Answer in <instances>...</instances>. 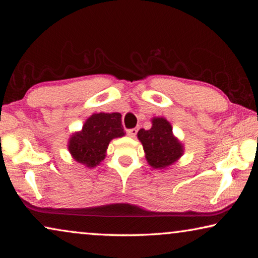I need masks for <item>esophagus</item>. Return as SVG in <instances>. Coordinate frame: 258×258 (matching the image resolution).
<instances>
[{
  "label": "esophagus",
  "instance_id": "1",
  "mask_svg": "<svg viewBox=\"0 0 258 258\" xmlns=\"http://www.w3.org/2000/svg\"><path fill=\"white\" fill-rule=\"evenodd\" d=\"M138 133V128H132L127 131V135L130 138H135V135Z\"/></svg>",
  "mask_w": 258,
  "mask_h": 258
}]
</instances>
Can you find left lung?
I'll use <instances>...</instances> for the list:
<instances>
[{"instance_id":"1","label":"left lung","mask_w":258,"mask_h":258,"mask_svg":"<svg viewBox=\"0 0 258 258\" xmlns=\"http://www.w3.org/2000/svg\"><path fill=\"white\" fill-rule=\"evenodd\" d=\"M150 130H140L138 139L142 143L146 159L152 168L166 169L181 158L184 146L173 133L165 117H152Z\"/></svg>"}]
</instances>
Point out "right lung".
Listing matches in <instances>:
<instances>
[{
    "mask_svg": "<svg viewBox=\"0 0 258 258\" xmlns=\"http://www.w3.org/2000/svg\"><path fill=\"white\" fill-rule=\"evenodd\" d=\"M125 135L119 112H98L85 120L81 131L68 140V150L73 159L87 168H94L106 158L111 140Z\"/></svg>",
    "mask_w": 258,
    "mask_h": 258,
    "instance_id": "add662e5",
    "label": "right lung"
}]
</instances>
